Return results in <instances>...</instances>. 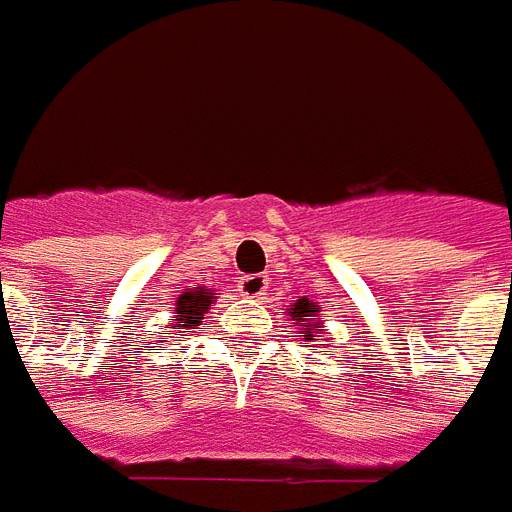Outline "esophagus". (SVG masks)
<instances>
[{"mask_svg":"<svg viewBox=\"0 0 512 512\" xmlns=\"http://www.w3.org/2000/svg\"><path fill=\"white\" fill-rule=\"evenodd\" d=\"M267 288H269L267 275H245L237 280V290H240V296H245V298L264 296V290Z\"/></svg>","mask_w":512,"mask_h":512,"instance_id":"34e87169","label":"esophagus"}]
</instances>
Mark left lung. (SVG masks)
Returning a JSON list of instances; mask_svg holds the SVG:
<instances>
[{"instance_id": "1", "label": "left lung", "mask_w": 512, "mask_h": 512, "mask_svg": "<svg viewBox=\"0 0 512 512\" xmlns=\"http://www.w3.org/2000/svg\"><path fill=\"white\" fill-rule=\"evenodd\" d=\"M322 306L317 304V301H309L306 296H301L296 301V304H290L288 309V317L293 320V325L298 327V333H301V338L309 343H317L322 341L320 333L322 327H325V320L320 317Z\"/></svg>"}]
</instances>
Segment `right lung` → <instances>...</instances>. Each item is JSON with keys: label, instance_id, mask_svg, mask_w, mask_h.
Here are the masks:
<instances>
[{"label": "right lung", "instance_id": "right-lung-1", "mask_svg": "<svg viewBox=\"0 0 512 512\" xmlns=\"http://www.w3.org/2000/svg\"><path fill=\"white\" fill-rule=\"evenodd\" d=\"M216 301V293L211 288H187L179 293L174 304V322L171 333H192L203 322L206 312Z\"/></svg>", "mask_w": 512, "mask_h": 512}]
</instances>
